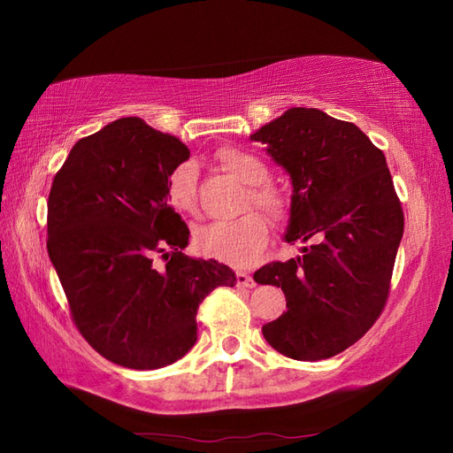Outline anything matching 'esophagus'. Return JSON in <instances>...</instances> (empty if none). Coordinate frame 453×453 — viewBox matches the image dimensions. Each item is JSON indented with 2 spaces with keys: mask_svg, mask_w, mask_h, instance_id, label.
<instances>
[{
  "mask_svg": "<svg viewBox=\"0 0 453 453\" xmlns=\"http://www.w3.org/2000/svg\"><path fill=\"white\" fill-rule=\"evenodd\" d=\"M235 278H237V286H245V288H253L255 286L253 276H249L247 273H237Z\"/></svg>",
  "mask_w": 453,
  "mask_h": 453,
  "instance_id": "obj_1",
  "label": "esophagus"
}]
</instances>
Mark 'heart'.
<instances>
[{
	"instance_id": "heart-1",
	"label": "heart",
	"mask_w": 453,
	"mask_h": 453,
	"mask_svg": "<svg viewBox=\"0 0 453 453\" xmlns=\"http://www.w3.org/2000/svg\"><path fill=\"white\" fill-rule=\"evenodd\" d=\"M218 161L221 167L232 171L235 177L249 185L245 204L253 202L255 206L265 210L268 218L274 219L276 224H282L288 219L290 202L280 188L266 182L268 169L261 159L237 148H224L218 151ZM196 167L188 161L180 163L171 171L167 179L165 195L169 204L182 214H192L196 210ZM266 239L268 221L258 211L249 210L235 219L210 221V224L198 227L195 234V245L200 255L229 266L245 268L261 257Z\"/></svg>"
}]
</instances>
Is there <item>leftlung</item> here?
I'll return each mask as SVG.
<instances>
[{
  "instance_id": "obj_1",
  "label": "left lung",
  "mask_w": 453,
  "mask_h": 453,
  "mask_svg": "<svg viewBox=\"0 0 453 453\" xmlns=\"http://www.w3.org/2000/svg\"><path fill=\"white\" fill-rule=\"evenodd\" d=\"M292 180L284 239L302 255L258 268L282 288L288 310L263 325L266 342L294 360H325L368 333L383 311L405 227L383 151L352 122L294 107L251 134Z\"/></svg>"
}]
</instances>
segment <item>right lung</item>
<instances>
[{
  "label": "right lung",
  "mask_w": 453,
  "mask_h": 453,
  "mask_svg": "<svg viewBox=\"0 0 453 453\" xmlns=\"http://www.w3.org/2000/svg\"><path fill=\"white\" fill-rule=\"evenodd\" d=\"M190 156L179 138L136 117L81 138L52 180L48 257L83 339L132 370H157L196 342V311L235 274L190 258L188 227L165 195ZM166 258L159 269L155 255Z\"/></svg>",
  "instance_id": "1"
}]
</instances>
